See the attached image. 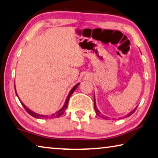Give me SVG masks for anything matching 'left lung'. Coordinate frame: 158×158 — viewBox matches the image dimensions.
Returning <instances> with one entry per match:
<instances>
[{
    "mask_svg": "<svg viewBox=\"0 0 158 158\" xmlns=\"http://www.w3.org/2000/svg\"><path fill=\"white\" fill-rule=\"evenodd\" d=\"M94 109H95V111H96V113L97 114V115L100 116V113H99V111L97 110V106H96V103H95V99H94ZM136 108H137V107L134 108V109L132 111H131V112H130V113H129L128 117H129V116H130L131 115H132L133 113H134V112H135V110H136ZM102 118H104V119H106V118H108V117H106V116H102Z\"/></svg>",
    "mask_w": 158,
    "mask_h": 158,
    "instance_id": "left-lung-1",
    "label": "left lung"
}]
</instances>
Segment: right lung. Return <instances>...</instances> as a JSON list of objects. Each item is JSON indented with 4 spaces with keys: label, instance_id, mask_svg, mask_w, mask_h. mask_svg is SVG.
<instances>
[{
    "label": "right lung",
    "instance_id": "1",
    "mask_svg": "<svg viewBox=\"0 0 158 158\" xmlns=\"http://www.w3.org/2000/svg\"><path fill=\"white\" fill-rule=\"evenodd\" d=\"M79 84H80V83L76 84V85H75V86L73 87V88H72V89L71 90V92H69V96L67 97V99H66V102H65V103H64V106L62 107L61 109H60L59 111H57V112H56V113H55V114H52V115L50 116V117H48V115H43L37 114V113L33 112V111H31V110L28 109V108L27 106H26L24 104V103H23L22 102H21V100H19V101H20L21 103H22V105L23 106V107L24 108V109H25L26 110H27V112L28 113V114H30L31 115L33 116V117L35 118H40V119H41V118H48L56 117V116H57V117H59V116H60V115H61L62 114H63L64 112V110H66V108H67V106H68V103H69V101L70 97H71V96L72 95V94H73V93L74 92L75 90L76 89V88L77 87V86H78V85H79ZM15 92H16V89H15ZM16 94H17V92H16ZM17 97H18V96H17Z\"/></svg>",
    "mask_w": 158,
    "mask_h": 158
}]
</instances>
